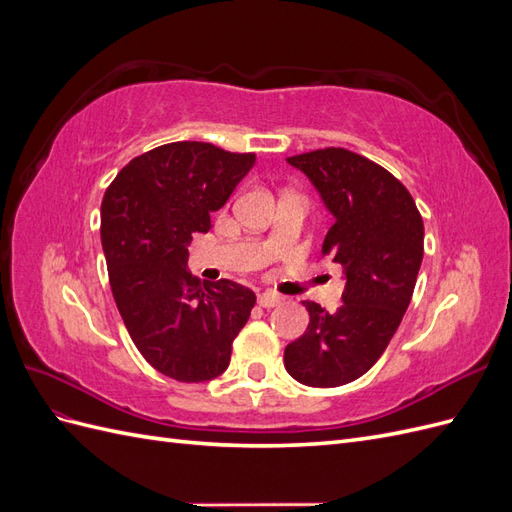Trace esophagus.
I'll list each match as a JSON object with an SVG mask.
<instances>
[{
    "label": "esophagus",
    "instance_id": "esophagus-1",
    "mask_svg": "<svg viewBox=\"0 0 512 512\" xmlns=\"http://www.w3.org/2000/svg\"><path fill=\"white\" fill-rule=\"evenodd\" d=\"M282 301H284V299L280 297V294L271 292V290L258 294V305H260V307H275V305H280Z\"/></svg>",
    "mask_w": 512,
    "mask_h": 512
}]
</instances>
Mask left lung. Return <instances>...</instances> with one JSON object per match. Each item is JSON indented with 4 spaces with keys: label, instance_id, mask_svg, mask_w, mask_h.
<instances>
[{
    "label": "left lung",
    "instance_id": "left-lung-1",
    "mask_svg": "<svg viewBox=\"0 0 512 512\" xmlns=\"http://www.w3.org/2000/svg\"><path fill=\"white\" fill-rule=\"evenodd\" d=\"M335 215L322 243L346 271L344 303L329 314L314 301L305 333L286 346L288 374L307 386H342L374 367L410 305L425 252V228L406 185L344 147L290 156Z\"/></svg>",
    "mask_w": 512,
    "mask_h": 512
}]
</instances>
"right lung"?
I'll return each instance as SVG.
<instances>
[{"label":"right lung","mask_w":512,"mask_h":512,"mask_svg":"<svg viewBox=\"0 0 512 512\" xmlns=\"http://www.w3.org/2000/svg\"><path fill=\"white\" fill-rule=\"evenodd\" d=\"M254 153L179 141L123 166L102 198V250L123 324L145 361L177 382H207L230 363L256 294L188 273L194 232L211 228Z\"/></svg>","instance_id":"right-lung-1"}]
</instances>
